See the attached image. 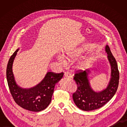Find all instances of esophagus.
Listing matches in <instances>:
<instances>
[{
    "instance_id": "esophagus-1",
    "label": "esophagus",
    "mask_w": 127,
    "mask_h": 127,
    "mask_svg": "<svg viewBox=\"0 0 127 127\" xmlns=\"http://www.w3.org/2000/svg\"><path fill=\"white\" fill-rule=\"evenodd\" d=\"M64 77H68V78H72V76L71 75V74L68 73V72H65L64 73Z\"/></svg>"
}]
</instances>
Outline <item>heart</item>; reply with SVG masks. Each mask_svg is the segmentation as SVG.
Wrapping results in <instances>:
<instances>
[{
  "label": "heart",
  "mask_w": 127,
  "mask_h": 127,
  "mask_svg": "<svg viewBox=\"0 0 127 127\" xmlns=\"http://www.w3.org/2000/svg\"><path fill=\"white\" fill-rule=\"evenodd\" d=\"M84 52V50L82 48H77V49L65 51L64 53V55H59L58 57V59L63 63H65L66 59L73 58L78 57ZM92 61V58L90 56H85L79 58L75 62V68L78 70H82L85 69L86 67L90 64Z\"/></svg>",
  "instance_id": "obj_1"
}]
</instances>
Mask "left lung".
I'll list each match as a JSON object with an SVG mask.
<instances>
[{
	"instance_id": "obj_1",
	"label": "left lung",
	"mask_w": 127,
	"mask_h": 127,
	"mask_svg": "<svg viewBox=\"0 0 127 127\" xmlns=\"http://www.w3.org/2000/svg\"><path fill=\"white\" fill-rule=\"evenodd\" d=\"M105 52L111 66V78L106 88L100 92H95L92 88L88 79V75L91 73L90 70L75 74L74 79L77 88L72 98L75 105L83 111L100 108L111 99L117 91L120 79L117 63L108 45L105 46Z\"/></svg>"
}]
</instances>
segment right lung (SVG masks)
<instances>
[{"label": "right lung", "mask_w": 127, "mask_h": 127, "mask_svg": "<svg viewBox=\"0 0 127 127\" xmlns=\"http://www.w3.org/2000/svg\"><path fill=\"white\" fill-rule=\"evenodd\" d=\"M19 49L11 56L6 69L7 81L10 93L15 101L22 108L39 112L45 109L50 104L56 84L63 76V72H47L45 77L37 85L23 88L16 83L12 71V65Z\"/></svg>", "instance_id": "add662e5"}]
</instances>
